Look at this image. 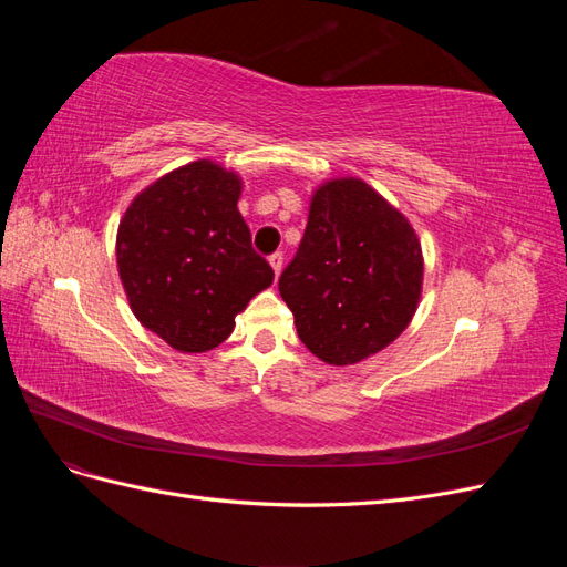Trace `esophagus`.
Here are the masks:
<instances>
[{
    "mask_svg": "<svg viewBox=\"0 0 567 567\" xmlns=\"http://www.w3.org/2000/svg\"><path fill=\"white\" fill-rule=\"evenodd\" d=\"M269 265H271V269H274V274H281V269H284V255L281 252H274L271 257H269Z\"/></svg>",
    "mask_w": 567,
    "mask_h": 567,
    "instance_id": "esophagus-1",
    "label": "esophagus"
}]
</instances>
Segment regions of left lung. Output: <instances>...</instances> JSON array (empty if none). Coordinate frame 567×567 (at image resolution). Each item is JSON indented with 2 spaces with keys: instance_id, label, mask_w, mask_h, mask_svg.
<instances>
[{
  "instance_id": "obj_1",
  "label": "left lung",
  "mask_w": 567,
  "mask_h": 567,
  "mask_svg": "<svg viewBox=\"0 0 567 567\" xmlns=\"http://www.w3.org/2000/svg\"><path fill=\"white\" fill-rule=\"evenodd\" d=\"M421 290L423 252L409 219L364 179L319 184L279 279L305 348L331 367L364 362L406 329Z\"/></svg>"
}]
</instances>
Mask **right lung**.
Masks as SVG:
<instances>
[{
    "label": "right lung",
    "instance_id": "right-lung-1",
    "mask_svg": "<svg viewBox=\"0 0 567 567\" xmlns=\"http://www.w3.org/2000/svg\"><path fill=\"white\" fill-rule=\"evenodd\" d=\"M241 192L238 173L203 158L148 184L120 219L115 257L132 312L177 352L225 342L274 281L238 213Z\"/></svg>",
    "mask_w": 567,
    "mask_h": 567
}]
</instances>
